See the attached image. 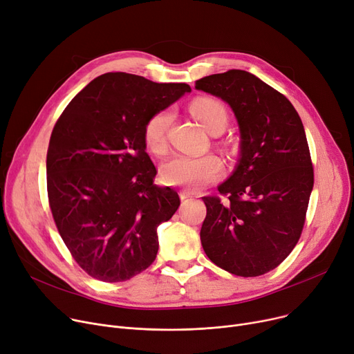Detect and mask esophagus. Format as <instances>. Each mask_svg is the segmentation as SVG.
I'll return each instance as SVG.
<instances>
[{"label":"esophagus","instance_id":"obj_1","mask_svg":"<svg viewBox=\"0 0 354 354\" xmlns=\"http://www.w3.org/2000/svg\"><path fill=\"white\" fill-rule=\"evenodd\" d=\"M179 196H180L182 201H185V199H188V198H192V194L189 191H180Z\"/></svg>","mask_w":354,"mask_h":354}]
</instances>
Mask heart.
<instances>
[{"label": "heart", "instance_id": "b5f03b06", "mask_svg": "<svg viewBox=\"0 0 354 354\" xmlns=\"http://www.w3.org/2000/svg\"><path fill=\"white\" fill-rule=\"evenodd\" d=\"M191 113L201 122L209 133L222 132L228 123L225 106L216 99H196L189 106ZM174 115L169 109L156 111L147 119L143 138L146 146L153 153L163 155L167 149V130L171 127ZM224 172V166L218 156H187L176 155L162 165V179L172 187L187 189H201L207 185L216 182Z\"/></svg>", "mask_w": 354, "mask_h": 354}]
</instances>
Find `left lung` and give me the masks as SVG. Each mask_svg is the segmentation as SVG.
Here are the masks:
<instances>
[{
  "label": "left lung",
  "mask_w": 354,
  "mask_h": 354,
  "mask_svg": "<svg viewBox=\"0 0 354 354\" xmlns=\"http://www.w3.org/2000/svg\"><path fill=\"white\" fill-rule=\"evenodd\" d=\"M227 102L239 126V160L203 196L201 243L211 261L234 275L258 277L280 266L306 222L314 172L303 122L290 100L254 74L228 70L195 82Z\"/></svg>",
  "instance_id": "1"
}]
</instances>
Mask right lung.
I'll return each mask as SVG.
<instances>
[{
  "label": "right lung",
  "instance_id": "obj_1",
  "mask_svg": "<svg viewBox=\"0 0 354 354\" xmlns=\"http://www.w3.org/2000/svg\"><path fill=\"white\" fill-rule=\"evenodd\" d=\"M187 83H155L106 73L74 97L55 123L47 151L50 209L71 257L90 277L126 281L158 254V227L180 205L153 183L143 129L176 102Z\"/></svg>",
  "mask_w": 354,
  "mask_h": 354
}]
</instances>
